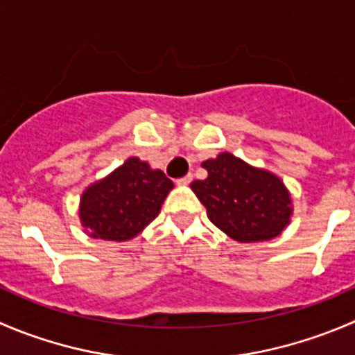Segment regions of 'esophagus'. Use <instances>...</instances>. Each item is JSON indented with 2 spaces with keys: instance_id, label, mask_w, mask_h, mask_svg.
Returning <instances> with one entry per match:
<instances>
[{
  "instance_id": "esophagus-1",
  "label": "esophagus",
  "mask_w": 355,
  "mask_h": 355,
  "mask_svg": "<svg viewBox=\"0 0 355 355\" xmlns=\"http://www.w3.org/2000/svg\"><path fill=\"white\" fill-rule=\"evenodd\" d=\"M192 182V175L189 173V175H185V177H182V178H177V185H189Z\"/></svg>"
}]
</instances>
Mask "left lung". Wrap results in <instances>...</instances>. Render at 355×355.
I'll return each mask as SVG.
<instances>
[{
  "label": "left lung",
  "instance_id": "left-lung-1",
  "mask_svg": "<svg viewBox=\"0 0 355 355\" xmlns=\"http://www.w3.org/2000/svg\"><path fill=\"white\" fill-rule=\"evenodd\" d=\"M205 180L191 189L205 205L208 218L239 243H258L279 236L293 213L291 196L279 177L253 168L230 153L202 163Z\"/></svg>",
  "mask_w": 355,
  "mask_h": 355
}]
</instances>
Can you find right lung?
Segmentation results:
<instances>
[{
    "label": "right lung",
    "instance_id": "1",
    "mask_svg": "<svg viewBox=\"0 0 355 355\" xmlns=\"http://www.w3.org/2000/svg\"><path fill=\"white\" fill-rule=\"evenodd\" d=\"M173 182L146 161L128 157L119 168L86 189L79 218L92 237L128 241L142 232L157 215Z\"/></svg>",
    "mask_w": 355,
    "mask_h": 355
}]
</instances>
